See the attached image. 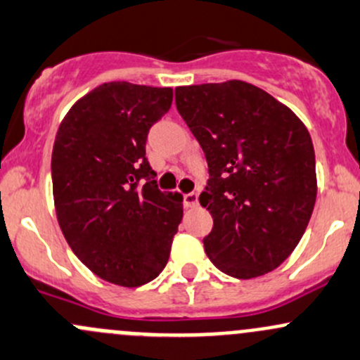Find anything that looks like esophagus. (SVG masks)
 <instances>
[{"label": "esophagus", "instance_id": "obj_1", "mask_svg": "<svg viewBox=\"0 0 360 360\" xmlns=\"http://www.w3.org/2000/svg\"><path fill=\"white\" fill-rule=\"evenodd\" d=\"M184 207H186V209H195V207H198V193H186V195H184Z\"/></svg>", "mask_w": 360, "mask_h": 360}]
</instances>
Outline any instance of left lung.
I'll use <instances>...</instances> for the list:
<instances>
[{
    "label": "left lung",
    "mask_w": 360,
    "mask_h": 360,
    "mask_svg": "<svg viewBox=\"0 0 360 360\" xmlns=\"http://www.w3.org/2000/svg\"><path fill=\"white\" fill-rule=\"evenodd\" d=\"M176 107L209 165L198 200L214 219L203 238L212 264L238 279L274 271L302 240L316 203L307 127L243 81L181 86Z\"/></svg>",
    "instance_id": "1"
}]
</instances>
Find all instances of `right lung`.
Returning <instances> with one entry per match:
<instances>
[{
    "mask_svg": "<svg viewBox=\"0 0 360 360\" xmlns=\"http://www.w3.org/2000/svg\"><path fill=\"white\" fill-rule=\"evenodd\" d=\"M172 89L98 86L70 108L51 155L53 198L72 252L105 281L141 286L160 274L183 219V196L158 190L146 158L150 127Z\"/></svg>",
    "mask_w": 360,
    "mask_h": 360,
    "instance_id": "right-lung-1",
    "label": "right lung"
}]
</instances>
